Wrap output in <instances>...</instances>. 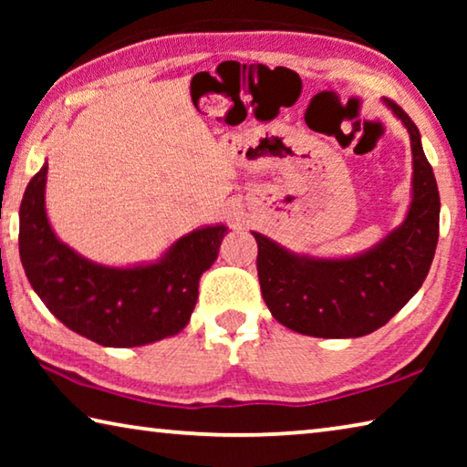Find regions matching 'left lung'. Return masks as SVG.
<instances>
[{
	"instance_id": "1",
	"label": "left lung",
	"mask_w": 467,
	"mask_h": 467,
	"mask_svg": "<svg viewBox=\"0 0 467 467\" xmlns=\"http://www.w3.org/2000/svg\"><path fill=\"white\" fill-rule=\"evenodd\" d=\"M383 102L408 130L412 146V202L404 223L350 257L295 253L253 233L267 309L296 334L329 339L373 334L420 290L431 270L439 241L437 179L414 121L389 99Z\"/></svg>"
}]
</instances>
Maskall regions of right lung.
<instances>
[{
  "label": "right lung",
  "instance_id": "add662e5",
  "mask_svg": "<svg viewBox=\"0 0 467 467\" xmlns=\"http://www.w3.org/2000/svg\"><path fill=\"white\" fill-rule=\"evenodd\" d=\"M47 162L20 203V259L30 286L76 334L109 348H133L177 336L197 303L205 270L218 259L226 224L195 228L156 262L97 264L57 239L45 208Z\"/></svg>",
  "mask_w": 467,
  "mask_h": 467
}]
</instances>
